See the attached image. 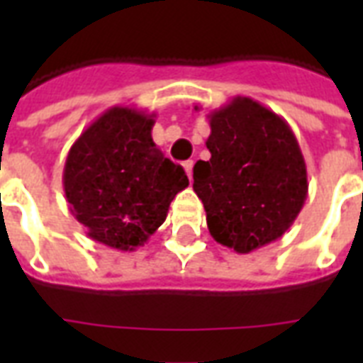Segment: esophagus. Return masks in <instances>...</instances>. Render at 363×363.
Listing matches in <instances>:
<instances>
[{
    "label": "esophagus",
    "instance_id": "34e87169",
    "mask_svg": "<svg viewBox=\"0 0 363 363\" xmlns=\"http://www.w3.org/2000/svg\"><path fill=\"white\" fill-rule=\"evenodd\" d=\"M182 167H184V171H186L188 179H192V167H194L192 160H186V162L182 164Z\"/></svg>",
    "mask_w": 363,
    "mask_h": 363
}]
</instances>
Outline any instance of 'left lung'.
Wrapping results in <instances>:
<instances>
[{"label": "left lung", "instance_id": "left-lung-1", "mask_svg": "<svg viewBox=\"0 0 363 363\" xmlns=\"http://www.w3.org/2000/svg\"><path fill=\"white\" fill-rule=\"evenodd\" d=\"M207 118L211 160L194 165V192L213 239L248 254L298 218L309 190L303 154L288 122L250 98L238 96Z\"/></svg>", "mask_w": 363, "mask_h": 363}]
</instances>
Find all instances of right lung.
Here are the masks:
<instances>
[{
    "instance_id": "obj_1",
    "label": "right lung",
    "mask_w": 363,
    "mask_h": 363,
    "mask_svg": "<svg viewBox=\"0 0 363 363\" xmlns=\"http://www.w3.org/2000/svg\"><path fill=\"white\" fill-rule=\"evenodd\" d=\"M154 115L111 107L69 148L64 192L71 215L94 241L135 250L164 224L169 203L188 186L181 165L152 141Z\"/></svg>"
}]
</instances>
